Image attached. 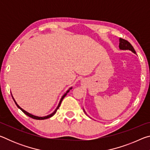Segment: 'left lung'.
Here are the masks:
<instances>
[{
	"instance_id": "8db88e82",
	"label": "left lung",
	"mask_w": 150,
	"mask_h": 150,
	"mask_svg": "<svg viewBox=\"0 0 150 150\" xmlns=\"http://www.w3.org/2000/svg\"><path fill=\"white\" fill-rule=\"evenodd\" d=\"M119 42H120L119 43V48H120V50H130L132 52H133L134 54H136V51L134 49L133 46L130 44V43L128 42L127 40H124L122 38H120V40H119ZM83 110H84V109H83ZM84 112H85V110Z\"/></svg>"
}]
</instances>
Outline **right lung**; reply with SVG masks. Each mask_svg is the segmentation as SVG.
<instances>
[{
  "instance_id": "add662e5",
  "label": "right lung",
  "mask_w": 150,
  "mask_h": 150,
  "mask_svg": "<svg viewBox=\"0 0 150 150\" xmlns=\"http://www.w3.org/2000/svg\"><path fill=\"white\" fill-rule=\"evenodd\" d=\"M72 88V87H71V88H69V89H68L67 91V92H66L64 95H63V96H62V98H61V100H60V101H59V105H58V106H57V107L56 108V109H55V110L54 111V112H52V114H50V115H47V116H43V117H41V116H34V115H32V114H30V113H29V112H26V110H24V109H22L21 107H20V106L18 105V104L16 103V101H15V100H14V97L13 96H12V98H13V100H14V103H15V104H16V106H17V107L18 108H20V110H21L22 112H23L25 114V115H26L27 116H28L29 117H30V118H34V119H36V120H45V119H47V118H50V117H52V116H54L55 113H56V112H57V109L59 108V106H60V105H61V103H62V100H63V98H64V97L65 96H66V95H67V94L69 92V91Z\"/></svg>"
}]
</instances>
